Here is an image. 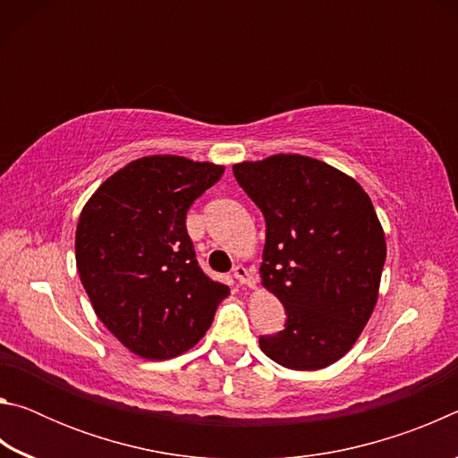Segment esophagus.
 Here are the masks:
<instances>
[{
    "label": "esophagus",
    "mask_w": 458,
    "mask_h": 458,
    "mask_svg": "<svg viewBox=\"0 0 458 458\" xmlns=\"http://www.w3.org/2000/svg\"><path fill=\"white\" fill-rule=\"evenodd\" d=\"M232 275H234L236 283H240V284H248V286L254 284V276L250 275V270H248V268L242 267V265L234 267V270H232Z\"/></svg>",
    "instance_id": "34e87169"
}]
</instances>
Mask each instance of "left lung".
<instances>
[{
  "label": "left lung",
  "instance_id": "left-lung-1",
  "mask_svg": "<svg viewBox=\"0 0 458 458\" xmlns=\"http://www.w3.org/2000/svg\"><path fill=\"white\" fill-rule=\"evenodd\" d=\"M267 222L262 286L281 301L284 329L260 350L283 368H327L352 350L374 311L386 236L353 177L305 155L232 167Z\"/></svg>",
  "mask_w": 458,
  "mask_h": 458
}]
</instances>
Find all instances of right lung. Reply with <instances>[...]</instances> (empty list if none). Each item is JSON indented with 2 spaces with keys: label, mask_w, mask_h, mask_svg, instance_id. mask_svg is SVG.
Instances as JSON below:
<instances>
[{
  "label": "right lung",
  "mask_w": 458,
  "mask_h": 458,
  "mask_svg": "<svg viewBox=\"0 0 458 458\" xmlns=\"http://www.w3.org/2000/svg\"><path fill=\"white\" fill-rule=\"evenodd\" d=\"M224 165L149 155L114 172L84 204L76 268L92 309L129 352L172 360L206 335L226 284L204 275L185 214Z\"/></svg>",
  "instance_id": "right-lung-1"
}]
</instances>
